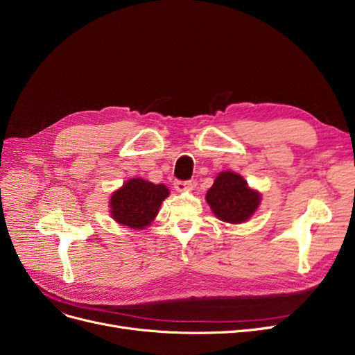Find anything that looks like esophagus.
I'll return each instance as SVG.
<instances>
[{
	"label": "esophagus",
	"instance_id": "esophagus-1",
	"mask_svg": "<svg viewBox=\"0 0 355 355\" xmlns=\"http://www.w3.org/2000/svg\"><path fill=\"white\" fill-rule=\"evenodd\" d=\"M193 181H174V189L177 191H189L193 189Z\"/></svg>",
	"mask_w": 355,
	"mask_h": 355
}]
</instances>
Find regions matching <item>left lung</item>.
I'll return each instance as SVG.
<instances>
[{"label": "left lung", "instance_id": "left-lung-1", "mask_svg": "<svg viewBox=\"0 0 355 355\" xmlns=\"http://www.w3.org/2000/svg\"><path fill=\"white\" fill-rule=\"evenodd\" d=\"M206 200L218 220L240 225L248 221L257 210L260 193L252 190L241 175L223 171L209 189Z\"/></svg>", "mask_w": 355, "mask_h": 355}]
</instances>
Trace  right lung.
<instances>
[{"label":"right lung","instance_id":"obj_1","mask_svg":"<svg viewBox=\"0 0 355 355\" xmlns=\"http://www.w3.org/2000/svg\"><path fill=\"white\" fill-rule=\"evenodd\" d=\"M170 196L164 184L130 178L110 197V216L121 226L141 230L157 217L161 202Z\"/></svg>","mask_w":355,"mask_h":355}]
</instances>
